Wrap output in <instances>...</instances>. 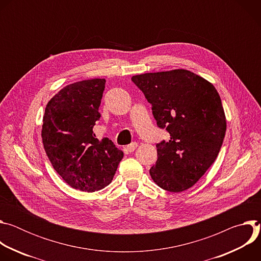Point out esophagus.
<instances>
[{
    "label": "esophagus",
    "mask_w": 261,
    "mask_h": 261,
    "mask_svg": "<svg viewBox=\"0 0 261 261\" xmlns=\"http://www.w3.org/2000/svg\"><path fill=\"white\" fill-rule=\"evenodd\" d=\"M136 147H137V142H132L129 145H127V150H128V152L132 153V152L135 151Z\"/></svg>",
    "instance_id": "obj_1"
}]
</instances>
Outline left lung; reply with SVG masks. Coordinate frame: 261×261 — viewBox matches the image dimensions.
<instances>
[{
    "label": "left lung",
    "mask_w": 261,
    "mask_h": 261,
    "mask_svg": "<svg viewBox=\"0 0 261 261\" xmlns=\"http://www.w3.org/2000/svg\"><path fill=\"white\" fill-rule=\"evenodd\" d=\"M132 82L152 104L157 125L170 137L157 143L150 174L160 188H191L215 162L226 132V119L215 87L184 70L144 73Z\"/></svg>",
    "instance_id": "obj_1"
}]
</instances>
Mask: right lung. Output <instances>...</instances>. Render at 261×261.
<instances>
[{
	"instance_id": "obj_1",
	"label": "right lung",
	"mask_w": 261,
	"mask_h": 261,
	"mask_svg": "<svg viewBox=\"0 0 261 261\" xmlns=\"http://www.w3.org/2000/svg\"><path fill=\"white\" fill-rule=\"evenodd\" d=\"M105 83L95 79L66 86L49 100L43 116L41 136L50 163L69 186L84 192L109 185L124 157L113 141L99 140L93 131Z\"/></svg>"
}]
</instances>
